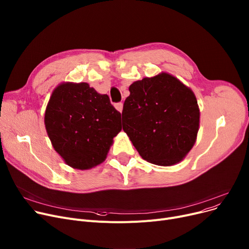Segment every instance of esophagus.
I'll return each instance as SVG.
<instances>
[{
  "label": "esophagus",
  "mask_w": 249,
  "mask_h": 249,
  "mask_svg": "<svg viewBox=\"0 0 249 249\" xmlns=\"http://www.w3.org/2000/svg\"><path fill=\"white\" fill-rule=\"evenodd\" d=\"M114 107L116 108V110H119L120 112H122L123 108H124V105L122 104V102H119V104H115L114 105Z\"/></svg>",
  "instance_id": "1"
}]
</instances>
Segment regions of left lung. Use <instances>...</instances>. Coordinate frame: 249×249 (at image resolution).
Here are the masks:
<instances>
[{
	"label": "left lung",
	"mask_w": 249,
	"mask_h": 249,
	"mask_svg": "<svg viewBox=\"0 0 249 249\" xmlns=\"http://www.w3.org/2000/svg\"><path fill=\"white\" fill-rule=\"evenodd\" d=\"M123 129L140 156L158 166H173L191 151L197 140L200 109L190 87L160 72L129 85Z\"/></svg>",
	"instance_id": "left-lung-1"
}]
</instances>
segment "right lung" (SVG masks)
I'll use <instances>...</instances> for the list:
<instances>
[{"label": "right lung", "mask_w": 249, "mask_h": 249, "mask_svg": "<svg viewBox=\"0 0 249 249\" xmlns=\"http://www.w3.org/2000/svg\"><path fill=\"white\" fill-rule=\"evenodd\" d=\"M121 119L107 94L86 82H62L52 91L44 124L64 162L73 169L89 170L105 162L122 130Z\"/></svg>", "instance_id": "add662e5"}]
</instances>
